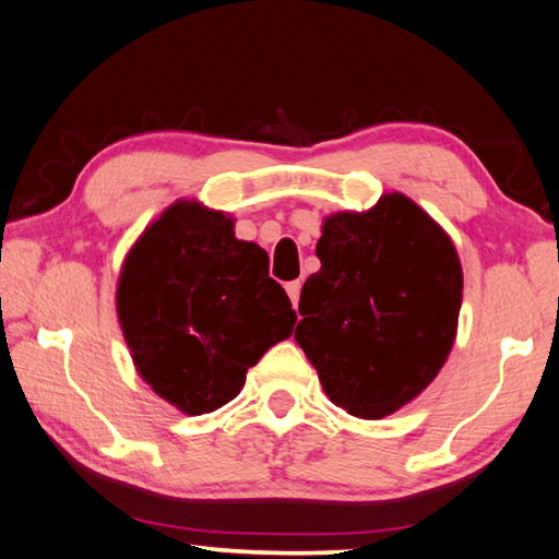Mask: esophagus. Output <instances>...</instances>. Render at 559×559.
Returning a JSON list of instances; mask_svg holds the SVG:
<instances>
[{"label": "esophagus", "mask_w": 559, "mask_h": 559, "mask_svg": "<svg viewBox=\"0 0 559 559\" xmlns=\"http://www.w3.org/2000/svg\"><path fill=\"white\" fill-rule=\"evenodd\" d=\"M285 289H287V295H289V299H292V305H295V309H297V301H299V289H301V282H299V280H295V282H287V285H285Z\"/></svg>", "instance_id": "34e87169"}]
</instances>
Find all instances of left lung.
<instances>
[{"label": "left lung", "mask_w": 559, "mask_h": 559, "mask_svg": "<svg viewBox=\"0 0 559 559\" xmlns=\"http://www.w3.org/2000/svg\"><path fill=\"white\" fill-rule=\"evenodd\" d=\"M317 258L295 340L336 406L389 416L436 379L453 346L463 297L455 247L393 193L366 213L326 217Z\"/></svg>", "instance_id": "1"}]
</instances>
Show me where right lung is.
<instances>
[{
    "mask_svg": "<svg viewBox=\"0 0 559 559\" xmlns=\"http://www.w3.org/2000/svg\"><path fill=\"white\" fill-rule=\"evenodd\" d=\"M116 305L135 369L188 416L233 401L297 322L267 252L237 240L230 217L186 200L128 252Z\"/></svg>",
    "mask_w": 559,
    "mask_h": 559,
    "instance_id": "obj_1",
    "label": "right lung"
}]
</instances>
